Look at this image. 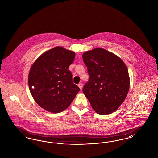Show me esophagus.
Here are the masks:
<instances>
[{"instance_id": "obj_1", "label": "esophagus", "mask_w": 158, "mask_h": 158, "mask_svg": "<svg viewBox=\"0 0 158 158\" xmlns=\"http://www.w3.org/2000/svg\"><path fill=\"white\" fill-rule=\"evenodd\" d=\"M78 86L79 87V88L81 89L83 87V83H79V84H78Z\"/></svg>"}]
</instances>
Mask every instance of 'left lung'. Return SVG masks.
Segmentation results:
<instances>
[{
	"label": "left lung",
	"instance_id": "8db88e82",
	"mask_svg": "<svg viewBox=\"0 0 158 158\" xmlns=\"http://www.w3.org/2000/svg\"><path fill=\"white\" fill-rule=\"evenodd\" d=\"M82 57L89 76L83 94L96 113L104 115L113 113L127 95V68L120 58L101 48L83 53Z\"/></svg>",
	"mask_w": 158,
	"mask_h": 158
}]
</instances>
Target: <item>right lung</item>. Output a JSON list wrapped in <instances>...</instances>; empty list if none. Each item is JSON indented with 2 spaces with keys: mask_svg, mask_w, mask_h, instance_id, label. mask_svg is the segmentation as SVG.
I'll use <instances>...</instances> for the list:
<instances>
[{
  "mask_svg": "<svg viewBox=\"0 0 158 158\" xmlns=\"http://www.w3.org/2000/svg\"><path fill=\"white\" fill-rule=\"evenodd\" d=\"M75 57V52L56 47L41 54L31 66L28 76L31 94L47 111H64L79 92L68 69Z\"/></svg>",
  "mask_w": 158,
  "mask_h": 158,
  "instance_id": "1",
  "label": "right lung"
}]
</instances>
